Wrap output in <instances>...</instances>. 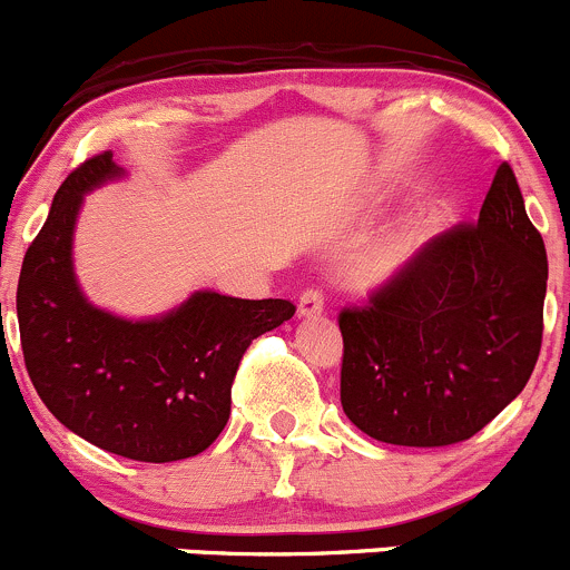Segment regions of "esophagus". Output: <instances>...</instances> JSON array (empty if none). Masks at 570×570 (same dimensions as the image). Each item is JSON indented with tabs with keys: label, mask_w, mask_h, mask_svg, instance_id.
Masks as SVG:
<instances>
[{
	"label": "esophagus",
	"mask_w": 570,
	"mask_h": 570,
	"mask_svg": "<svg viewBox=\"0 0 570 570\" xmlns=\"http://www.w3.org/2000/svg\"><path fill=\"white\" fill-rule=\"evenodd\" d=\"M321 309H324V293H321V287H307L298 296V315L313 318V315H321Z\"/></svg>",
	"instance_id": "obj_1"
}]
</instances>
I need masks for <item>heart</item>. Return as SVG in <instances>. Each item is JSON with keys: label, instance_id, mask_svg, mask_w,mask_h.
Wrapping results in <instances>:
<instances>
[{"label": "heart", "instance_id": "1", "mask_svg": "<svg viewBox=\"0 0 570 570\" xmlns=\"http://www.w3.org/2000/svg\"><path fill=\"white\" fill-rule=\"evenodd\" d=\"M403 252H406V244H403V242L384 246V249L375 252L373 257H367V261L362 263V277H365V279L386 277V274L395 272V268L401 266Z\"/></svg>", "mask_w": 570, "mask_h": 570}]
</instances>
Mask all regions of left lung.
<instances>
[{"label": "left lung", "instance_id": "8db88e82", "mask_svg": "<svg viewBox=\"0 0 570 570\" xmlns=\"http://www.w3.org/2000/svg\"><path fill=\"white\" fill-rule=\"evenodd\" d=\"M547 279V246L502 161L478 222L428 242L365 304L340 309L345 416L403 448L472 439L535 371Z\"/></svg>", "mask_w": 570, "mask_h": 570}]
</instances>
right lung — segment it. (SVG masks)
Instances as JSON below:
<instances>
[{"mask_svg":"<svg viewBox=\"0 0 570 570\" xmlns=\"http://www.w3.org/2000/svg\"><path fill=\"white\" fill-rule=\"evenodd\" d=\"M120 173L109 150L81 161L29 244L16 291L23 365L46 409L96 448L145 463L191 459L230 420L233 379L252 340L296 307L210 291L137 324L92 307L70 263L76 214L85 191Z\"/></svg>","mask_w":570,"mask_h":570,"instance_id":"right-lung-1","label":"right lung"}]
</instances>
